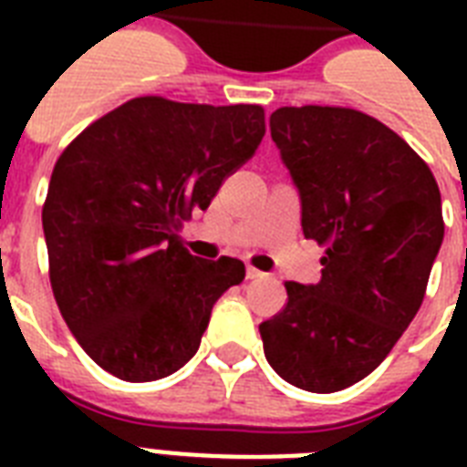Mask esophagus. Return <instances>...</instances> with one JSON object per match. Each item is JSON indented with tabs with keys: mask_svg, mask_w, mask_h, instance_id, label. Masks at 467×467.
Segmentation results:
<instances>
[{
	"mask_svg": "<svg viewBox=\"0 0 467 467\" xmlns=\"http://www.w3.org/2000/svg\"><path fill=\"white\" fill-rule=\"evenodd\" d=\"M247 278H249V281H256V278H264V271L254 269V266H247Z\"/></svg>",
	"mask_w": 467,
	"mask_h": 467,
	"instance_id": "esophagus-1",
	"label": "esophagus"
}]
</instances>
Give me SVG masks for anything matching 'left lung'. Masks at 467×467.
Returning a JSON list of instances; mask_svg holds the SVG:
<instances>
[{
	"label": "left lung",
	"mask_w": 467,
	"mask_h": 467,
	"mask_svg": "<svg viewBox=\"0 0 467 467\" xmlns=\"http://www.w3.org/2000/svg\"><path fill=\"white\" fill-rule=\"evenodd\" d=\"M271 140L300 196V225L325 247L322 278L288 281L259 325L285 383L337 392L380 366L420 310L443 242L441 193L398 133L354 109L284 106Z\"/></svg>",
	"instance_id": "obj_1"
}]
</instances>
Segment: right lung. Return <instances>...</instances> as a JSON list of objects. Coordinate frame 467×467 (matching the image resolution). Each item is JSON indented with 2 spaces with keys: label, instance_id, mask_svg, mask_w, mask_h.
Instances as JSON below:
<instances>
[{
  "label": "right lung",
  "instance_id": "1",
  "mask_svg": "<svg viewBox=\"0 0 467 467\" xmlns=\"http://www.w3.org/2000/svg\"><path fill=\"white\" fill-rule=\"evenodd\" d=\"M264 109L126 101L62 152L43 205L50 285L94 363L128 383L171 376L201 347L233 256L198 259L179 227L254 155Z\"/></svg>",
  "mask_w": 467,
  "mask_h": 467
}]
</instances>
